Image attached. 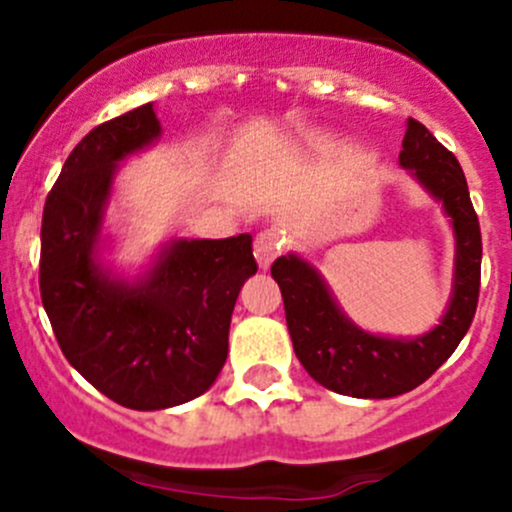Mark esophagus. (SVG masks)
<instances>
[{"label":"esophagus","instance_id":"esophagus-1","mask_svg":"<svg viewBox=\"0 0 512 512\" xmlns=\"http://www.w3.org/2000/svg\"><path fill=\"white\" fill-rule=\"evenodd\" d=\"M282 247H285V235H282L277 227H270V230H262L260 235L255 237V257H257V265L262 270L275 262V257L280 255Z\"/></svg>","mask_w":512,"mask_h":512}]
</instances>
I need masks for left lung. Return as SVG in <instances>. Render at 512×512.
Segmentation results:
<instances>
[{
	"label": "left lung",
	"mask_w": 512,
	"mask_h": 512,
	"mask_svg": "<svg viewBox=\"0 0 512 512\" xmlns=\"http://www.w3.org/2000/svg\"><path fill=\"white\" fill-rule=\"evenodd\" d=\"M399 160L433 198L441 200L456 230L453 297L436 329L416 339L361 332L339 312L309 262L297 255L272 262V277L285 299L287 329L297 359L314 381L356 399H391L423 384L456 352L478 307L483 242L461 163L416 118H409Z\"/></svg>",
	"instance_id": "left-lung-1"
}]
</instances>
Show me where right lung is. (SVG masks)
<instances>
[{
	"label": "right lung",
	"mask_w": 512,
	"mask_h": 512,
	"mask_svg": "<svg viewBox=\"0 0 512 512\" xmlns=\"http://www.w3.org/2000/svg\"><path fill=\"white\" fill-rule=\"evenodd\" d=\"M160 136L153 103L86 133L46 195L39 289L61 352L103 396L136 411L205 394L227 359L237 294L257 272L252 235L178 240L141 282L96 262L116 163Z\"/></svg>",
	"instance_id": "add662e5"
}]
</instances>
